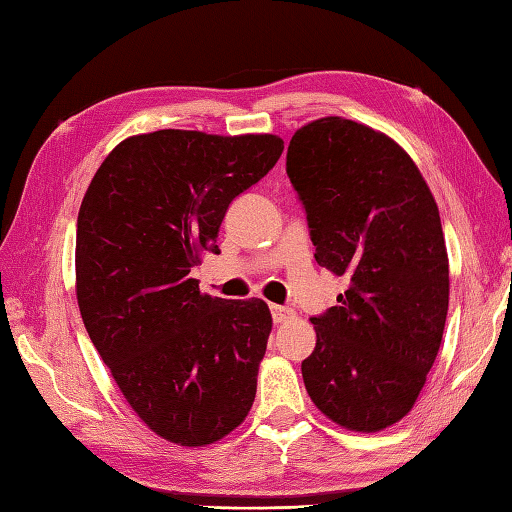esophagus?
Masks as SVG:
<instances>
[{"instance_id":"obj_1","label":"esophagus","mask_w":512,"mask_h":512,"mask_svg":"<svg viewBox=\"0 0 512 512\" xmlns=\"http://www.w3.org/2000/svg\"><path fill=\"white\" fill-rule=\"evenodd\" d=\"M270 314H273L275 323H286V321L292 319V314H295V312H292L286 306H277V303H273V306H270Z\"/></svg>"}]
</instances>
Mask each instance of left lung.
<instances>
[{
	"mask_svg": "<svg viewBox=\"0 0 512 512\" xmlns=\"http://www.w3.org/2000/svg\"><path fill=\"white\" fill-rule=\"evenodd\" d=\"M286 173L314 259L347 277L339 306L310 317L303 383L336 424L380 431L407 416L440 350L449 259L436 200L394 140L339 116L292 136Z\"/></svg>",
	"mask_w": 512,
	"mask_h": 512,
	"instance_id": "1",
	"label": "left lung"
}]
</instances>
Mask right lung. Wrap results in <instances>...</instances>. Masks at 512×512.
Returning <instances> with one entry per match:
<instances>
[{
  "mask_svg": "<svg viewBox=\"0 0 512 512\" xmlns=\"http://www.w3.org/2000/svg\"><path fill=\"white\" fill-rule=\"evenodd\" d=\"M284 140L160 129L123 140L76 222V299L103 363L151 431L202 447L248 416L273 319L262 299L202 295L191 270L220 253L237 195Z\"/></svg>",
  "mask_w": 512,
  "mask_h": 512,
  "instance_id": "right-lung-1",
  "label": "right lung"
}]
</instances>
